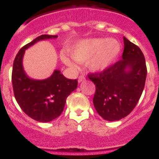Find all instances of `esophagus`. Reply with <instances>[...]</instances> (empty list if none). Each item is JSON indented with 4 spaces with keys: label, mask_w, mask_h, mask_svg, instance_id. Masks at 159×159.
Segmentation results:
<instances>
[{
    "label": "esophagus",
    "mask_w": 159,
    "mask_h": 159,
    "mask_svg": "<svg viewBox=\"0 0 159 159\" xmlns=\"http://www.w3.org/2000/svg\"><path fill=\"white\" fill-rule=\"evenodd\" d=\"M85 79V77H84V76H80L79 77H78V82H82V81H83V80Z\"/></svg>",
    "instance_id": "34e87169"
}]
</instances>
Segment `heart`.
<instances>
[{
    "label": "heart",
    "mask_w": 159,
    "mask_h": 159,
    "mask_svg": "<svg viewBox=\"0 0 159 159\" xmlns=\"http://www.w3.org/2000/svg\"><path fill=\"white\" fill-rule=\"evenodd\" d=\"M120 45L115 40L101 38L85 40L72 50L71 54L76 61L85 62L91 58L90 67L94 71H103L113 64L119 54ZM62 59L69 67L76 68L77 64L66 55Z\"/></svg>",
    "instance_id": "b5f03b06"
}]
</instances>
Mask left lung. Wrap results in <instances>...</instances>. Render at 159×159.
Returning <instances> with one entry per match:
<instances>
[{
  "instance_id": "1",
  "label": "left lung",
  "mask_w": 159,
  "mask_h": 159,
  "mask_svg": "<svg viewBox=\"0 0 159 159\" xmlns=\"http://www.w3.org/2000/svg\"><path fill=\"white\" fill-rule=\"evenodd\" d=\"M122 59L100 72L89 73L95 92L93 104L104 120L118 121L135 109L142 95L147 68L144 54L136 45L123 37ZM129 68L128 71H126Z\"/></svg>"
}]
</instances>
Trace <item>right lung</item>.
<instances>
[{
    "label": "right lung",
    "instance_id": "1",
    "mask_svg": "<svg viewBox=\"0 0 159 159\" xmlns=\"http://www.w3.org/2000/svg\"><path fill=\"white\" fill-rule=\"evenodd\" d=\"M57 35H42L23 46L13 64L12 84L17 103L22 110L37 122H48L60 116L66 99L77 86V79H68L55 70L46 80L31 79L24 73L22 59L24 51L40 40L56 38Z\"/></svg>",
    "mask_w": 159,
    "mask_h": 159
}]
</instances>
